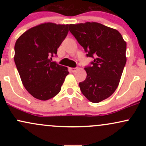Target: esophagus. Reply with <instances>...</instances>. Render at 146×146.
I'll list each match as a JSON object with an SVG mask.
<instances>
[{"mask_svg": "<svg viewBox=\"0 0 146 146\" xmlns=\"http://www.w3.org/2000/svg\"><path fill=\"white\" fill-rule=\"evenodd\" d=\"M77 69H78V68H69L70 71L72 72V73H74V72H75V71H77Z\"/></svg>", "mask_w": 146, "mask_h": 146, "instance_id": "1", "label": "esophagus"}]
</instances>
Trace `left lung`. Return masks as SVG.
I'll return each instance as SVG.
<instances>
[{
	"label": "left lung",
	"instance_id": "1",
	"mask_svg": "<svg viewBox=\"0 0 146 146\" xmlns=\"http://www.w3.org/2000/svg\"><path fill=\"white\" fill-rule=\"evenodd\" d=\"M69 31L94 58L84 68L86 78L79 84L82 94L93 103L109 98L117 89L126 63V42L121 33L95 22L70 24Z\"/></svg>",
	"mask_w": 146,
	"mask_h": 146
}]
</instances>
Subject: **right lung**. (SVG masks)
Here are the masks:
<instances>
[{"instance_id": "obj_1", "label": "right lung", "mask_w": 146, "mask_h": 146, "mask_svg": "<svg viewBox=\"0 0 146 146\" xmlns=\"http://www.w3.org/2000/svg\"><path fill=\"white\" fill-rule=\"evenodd\" d=\"M68 25L45 23L23 33L16 42L14 62L21 81L33 98L48 100L60 93L68 68L51 62L67 36Z\"/></svg>"}]
</instances>
